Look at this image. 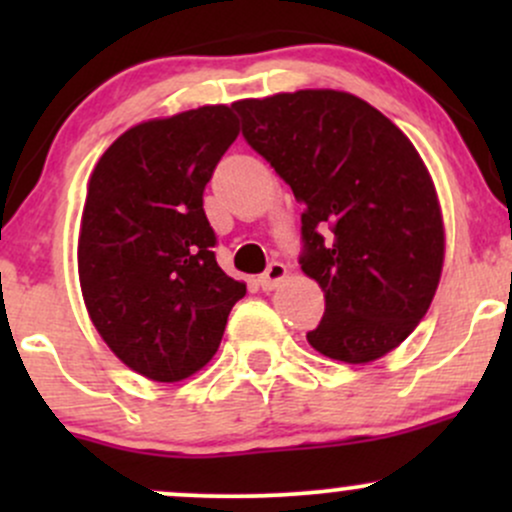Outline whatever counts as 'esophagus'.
I'll use <instances>...</instances> for the list:
<instances>
[{
    "label": "esophagus",
    "mask_w": 512,
    "mask_h": 512,
    "mask_svg": "<svg viewBox=\"0 0 512 512\" xmlns=\"http://www.w3.org/2000/svg\"><path fill=\"white\" fill-rule=\"evenodd\" d=\"M284 276H286V267L281 262H272L267 267V272H264L262 276H260V286H262V291H272V289H276V286L281 284V281H284Z\"/></svg>",
    "instance_id": "1"
}]
</instances>
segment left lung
Here are the masks:
<instances>
[{
    "label": "left lung",
    "instance_id": "8db88e82",
    "mask_svg": "<svg viewBox=\"0 0 512 512\" xmlns=\"http://www.w3.org/2000/svg\"><path fill=\"white\" fill-rule=\"evenodd\" d=\"M243 137L303 204L301 269L325 293L308 342L370 363L414 332L443 269V219L431 175L397 125L330 88L248 98Z\"/></svg>",
    "mask_w": 512,
    "mask_h": 512
}]
</instances>
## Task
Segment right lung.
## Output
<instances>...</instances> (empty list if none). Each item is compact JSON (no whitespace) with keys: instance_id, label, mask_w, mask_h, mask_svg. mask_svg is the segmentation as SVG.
Returning a JSON list of instances; mask_svg holds the SVG:
<instances>
[{"instance_id":"right-lung-1","label":"right lung","mask_w":512,"mask_h":512,"mask_svg":"<svg viewBox=\"0 0 512 512\" xmlns=\"http://www.w3.org/2000/svg\"><path fill=\"white\" fill-rule=\"evenodd\" d=\"M238 137L228 105L127 129L88 180L79 281L103 342L125 366L178 383L211 361L245 284L214 255L204 187Z\"/></svg>"}]
</instances>
